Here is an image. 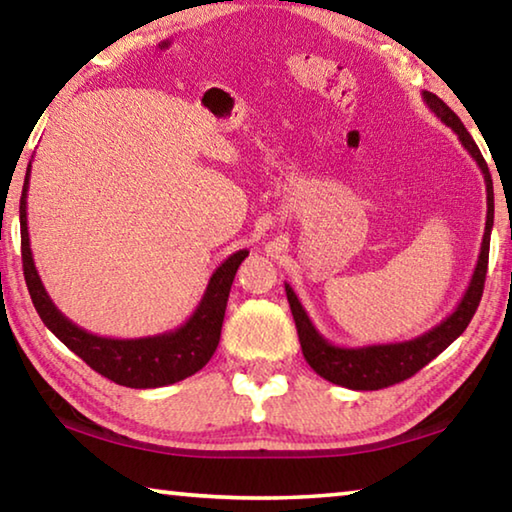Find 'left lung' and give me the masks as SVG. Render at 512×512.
<instances>
[{
  "label": "left lung",
  "mask_w": 512,
  "mask_h": 512,
  "mask_svg": "<svg viewBox=\"0 0 512 512\" xmlns=\"http://www.w3.org/2000/svg\"><path fill=\"white\" fill-rule=\"evenodd\" d=\"M422 99L427 103L429 110L436 115L445 126L452 128L458 135V140L467 149L479 164L485 180V198H488V214H485V232L481 241V253L476 259V268L472 273L470 287L465 289L461 302L456 309L449 314L443 323L431 327L429 332L415 336L411 341L400 343H381V345H363V348H341V345L329 343L323 334L318 332L311 323L305 307L300 305V300L289 284H284L287 289V300L291 307L293 320H296L298 339L302 354L311 368H314L320 377L339 384L352 391H379V388H388L393 384L413 377L420 368L427 366L431 359H436L440 352L449 348L458 336L465 332V327L470 325L476 307H479L483 296V284L485 273H488V253H490V232L492 223H495V192H492V178L485 164L479 146L472 140V135L467 133L463 121L456 117V112L447 106L443 99H438L436 94L422 92Z\"/></svg>",
  "instance_id": "1"
}]
</instances>
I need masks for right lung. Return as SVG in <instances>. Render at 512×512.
Listing matches in <instances>:
<instances>
[{"instance_id": "add662e5", "label": "right lung", "mask_w": 512, "mask_h": 512, "mask_svg": "<svg viewBox=\"0 0 512 512\" xmlns=\"http://www.w3.org/2000/svg\"><path fill=\"white\" fill-rule=\"evenodd\" d=\"M31 162L24 178L20 198V232H22V266L24 280L31 293L33 307L49 327L56 339L63 341L76 357H81L92 370L108 377L119 386L128 388H160L176 384V381L192 377L201 370L221 339V325L228 307L232 280H235L239 264L248 257V250H237L212 273L201 302L185 325L173 332L144 336V339H108L97 336L88 329L72 323L51 302L49 293L42 287L36 271L29 244L27 228V192H29Z\"/></svg>"}]
</instances>
